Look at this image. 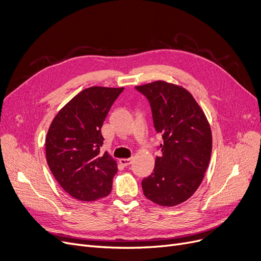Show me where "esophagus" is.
Wrapping results in <instances>:
<instances>
[{
	"label": "esophagus",
	"mask_w": 261,
	"mask_h": 261,
	"mask_svg": "<svg viewBox=\"0 0 261 261\" xmlns=\"http://www.w3.org/2000/svg\"><path fill=\"white\" fill-rule=\"evenodd\" d=\"M119 162L124 167H127V166H129L133 163V159H121Z\"/></svg>",
	"instance_id": "obj_1"
}]
</instances>
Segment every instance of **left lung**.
I'll return each mask as SVG.
<instances>
[{"mask_svg": "<svg viewBox=\"0 0 261 261\" xmlns=\"http://www.w3.org/2000/svg\"><path fill=\"white\" fill-rule=\"evenodd\" d=\"M150 102L154 128L164 142L144 196L163 206L186 201L201 184L211 159L212 133L200 106L182 87L154 81L136 87Z\"/></svg>", "mask_w": 261, "mask_h": 261, "instance_id": "1", "label": "left lung"}]
</instances>
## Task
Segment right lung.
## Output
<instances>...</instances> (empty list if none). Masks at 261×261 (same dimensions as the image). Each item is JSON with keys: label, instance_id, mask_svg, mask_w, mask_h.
Returning a JSON list of instances; mask_svg holds the SVG:
<instances>
[{"label": "right lung", "instance_id": "1", "mask_svg": "<svg viewBox=\"0 0 261 261\" xmlns=\"http://www.w3.org/2000/svg\"><path fill=\"white\" fill-rule=\"evenodd\" d=\"M124 88L92 87L81 91L52 121L46 138L49 168L62 189L82 201L110 194L117 162L105 152L101 126Z\"/></svg>", "mask_w": 261, "mask_h": 261}]
</instances>
